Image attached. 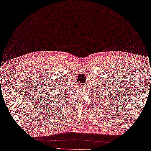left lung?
I'll use <instances>...</instances> for the list:
<instances>
[{
  "mask_svg": "<svg viewBox=\"0 0 151 151\" xmlns=\"http://www.w3.org/2000/svg\"><path fill=\"white\" fill-rule=\"evenodd\" d=\"M100 93H101V92H100ZM102 96H103V95H101V97H102Z\"/></svg>",
  "mask_w": 151,
  "mask_h": 151,
  "instance_id": "8db88e82",
  "label": "left lung"
}]
</instances>
